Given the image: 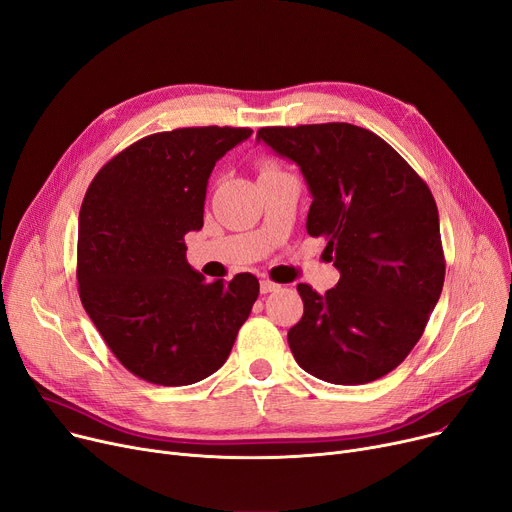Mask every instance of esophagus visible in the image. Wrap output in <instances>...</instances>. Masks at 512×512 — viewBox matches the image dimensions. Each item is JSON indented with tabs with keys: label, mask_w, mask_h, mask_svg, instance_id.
<instances>
[{
	"label": "esophagus",
	"mask_w": 512,
	"mask_h": 512,
	"mask_svg": "<svg viewBox=\"0 0 512 512\" xmlns=\"http://www.w3.org/2000/svg\"><path fill=\"white\" fill-rule=\"evenodd\" d=\"M259 288H261V294H267V292H276L280 288V284H276L272 280H261Z\"/></svg>",
	"instance_id": "obj_1"
}]
</instances>
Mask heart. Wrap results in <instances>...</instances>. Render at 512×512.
I'll list each match as a JSON object with an SVG mask.
<instances>
[{"mask_svg":"<svg viewBox=\"0 0 512 512\" xmlns=\"http://www.w3.org/2000/svg\"><path fill=\"white\" fill-rule=\"evenodd\" d=\"M270 170H276V166H272V164H263L261 166V172H270Z\"/></svg>","mask_w":512,"mask_h":512,"instance_id":"obj_1","label":"heart"}]
</instances>
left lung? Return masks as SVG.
Listing matches in <instances>:
<instances>
[{
    "mask_svg": "<svg viewBox=\"0 0 512 512\" xmlns=\"http://www.w3.org/2000/svg\"><path fill=\"white\" fill-rule=\"evenodd\" d=\"M257 139L292 159L313 203L307 232L328 240L340 280L299 284L305 311L290 351L315 378L369 384L419 342L444 286L438 207L425 180L367 128L328 122L265 126Z\"/></svg>",
    "mask_w": 512,
    "mask_h": 512,
    "instance_id": "8db88e82",
    "label": "left lung"
}]
</instances>
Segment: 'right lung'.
<instances>
[{
	"instance_id": "1",
	"label": "right lung",
	"mask_w": 512,
	"mask_h": 512,
	"mask_svg": "<svg viewBox=\"0 0 512 512\" xmlns=\"http://www.w3.org/2000/svg\"><path fill=\"white\" fill-rule=\"evenodd\" d=\"M251 128L191 126L132 143L95 174L78 215L76 280L114 357L157 386L218 371L259 294L253 274L205 282L184 236L203 228L209 174Z\"/></svg>"
}]
</instances>
